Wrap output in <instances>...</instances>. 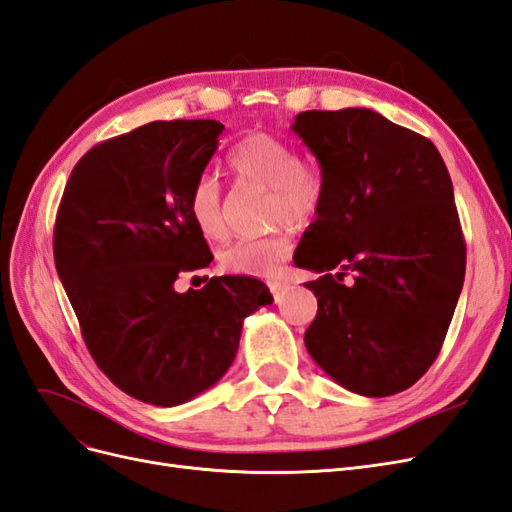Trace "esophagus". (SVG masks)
Listing matches in <instances>:
<instances>
[{"label": "esophagus", "mask_w": 512, "mask_h": 512, "mask_svg": "<svg viewBox=\"0 0 512 512\" xmlns=\"http://www.w3.org/2000/svg\"><path fill=\"white\" fill-rule=\"evenodd\" d=\"M288 288H290V286L284 284V282H271V284H269V290H271L275 301H280V299L284 297V294L288 292Z\"/></svg>", "instance_id": "34e87169"}]
</instances>
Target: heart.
<instances>
[{"mask_svg":"<svg viewBox=\"0 0 512 512\" xmlns=\"http://www.w3.org/2000/svg\"><path fill=\"white\" fill-rule=\"evenodd\" d=\"M230 164L235 173L252 183L271 188V222L303 226L314 218L322 200L318 170L301 162L299 151L280 136L256 132L245 136L232 149ZM188 209L192 222L207 239L226 237V205L220 179L213 173L200 175L190 192ZM290 256L286 232L265 239H245L224 250L222 267L237 275L273 277Z\"/></svg>","mask_w":512,"mask_h":512,"instance_id":"b5f03b06","label":"heart"}]
</instances>
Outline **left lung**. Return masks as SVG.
I'll list each match as a JSON object with an SVG mask.
<instances>
[{"mask_svg": "<svg viewBox=\"0 0 512 512\" xmlns=\"http://www.w3.org/2000/svg\"><path fill=\"white\" fill-rule=\"evenodd\" d=\"M292 132L322 175L297 265L322 273L305 284L318 299L305 348L352 393L406 391L436 361L466 275L451 175L429 138L369 108L305 111Z\"/></svg>", "mask_w": 512, "mask_h": 512, "instance_id": "1", "label": "left lung"}]
</instances>
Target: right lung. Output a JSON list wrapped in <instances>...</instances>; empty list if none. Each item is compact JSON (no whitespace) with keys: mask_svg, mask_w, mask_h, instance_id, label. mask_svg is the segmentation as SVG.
I'll return each instance as SVG.
<instances>
[{"mask_svg":"<svg viewBox=\"0 0 512 512\" xmlns=\"http://www.w3.org/2000/svg\"><path fill=\"white\" fill-rule=\"evenodd\" d=\"M222 130L151 121L104 141L74 166L57 211L55 267L85 344L117 389L151 406L211 389L235 361L243 320L273 301L247 275L175 288L213 260L188 200Z\"/></svg>","mask_w":512,"mask_h":512,"instance_id":"right-lung-1","label":"right lung"}]
</instances>
